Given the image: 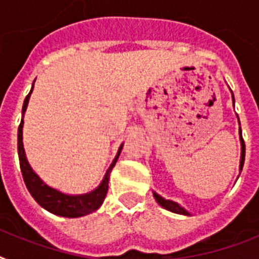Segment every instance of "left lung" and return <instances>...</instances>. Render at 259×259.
<instances>
[{
    "label": "left lung",
    "instance_id": "obj_1",
    "mask_svg": "<svg viewBox=\"0 0 259 259\" xmlns=\"http://www.w3.org/2000/svg\"><path fill=\"white\" fill-rule=\"evenodd\" d=\"M231 97H233V105L235 103V99H234V94L231 91ZM238 123L241 125V122H239V118H238ZM239 141H241V160H239V172H242V168H243V162H245V142H243V138H242V130L239 127ZM153 196L156 199L158 204L161 205L162 208L168 209L170 212H175V213H180V215H191V213L184 208V207H181L179 203L173 200H168L165 197L160 196L157 192H154L153 191Z\"/></svg>",
    "mask_w": 259,
    "mask_h": 259
}]
</instances>
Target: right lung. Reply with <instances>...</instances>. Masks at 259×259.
<instances>
[{
	"label": "right lung",
	"mask_w": 259,
	"mask_h": 259,
	"mask_svg": "<svg viewBox=\"0 0 259 259\" xmlns=\"http://www.w3.org/2000/svg\"><path fill=\"white\" fill-rule=\"evenodd\" d=\"M34 84V82H33ZM33 84L30 89L29 94L26 95L24 105H22L21 111V123L18 126L17 133V150H18V160H20V168H21L22 177L25 181V185L29 193L32 195L34 200L37 201L38 204L41 205L42 208L47 209L48 212L58 215V217L64 218H80L84 215L97 211L102 205L105 200L106 193L109 189V179L110 173L113 170L115 162H117L119 154L122 150V144L117 152V156L114 157L113 162L110 164L109 169L106 170L105 176L102 179L101 184L98 185L97 188L90 191L87 193H80V195H68L56 188H52L48 185L46 181L42 180L41 177L38 176L37 173L34 172L33 168L30 166L28 158H26L25 149H24V144H22V127H24V115H25L26 107L29 103L30 94L33 91Z\"/></svg>",
	"instance_id": "add662e5"
}]
</instances>
